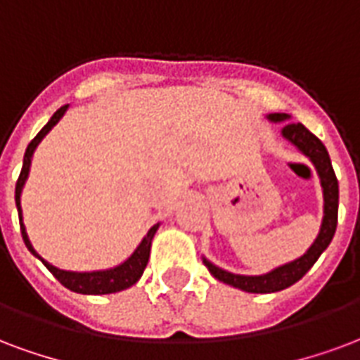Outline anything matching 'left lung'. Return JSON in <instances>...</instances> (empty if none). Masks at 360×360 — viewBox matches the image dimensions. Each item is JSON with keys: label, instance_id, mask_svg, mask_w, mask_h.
I'll use <instances>...</instances> for the list:
<instances>
[{"label": "left lung", "instance_id": "left-lung-1", "mask_svg": "<svg viewBox=\"0 0 360 360\" xmlns=\"http://www.w3.org/2000/svg\"><path fill=\"white\" fill-rule=\"evenodd\" d=\"M288 116L286 114H269V120L273 122H282ZM282 137L288 139L292 145H295L307 156L313 164H315L319 177H321L322 193H324V217H322L321 233L313 242V246L309 248L307 254H303L300 259L292 263H286L282 267L271 271L267 275L259 276H244V275H233L229 271L215 267L214 263L204 259V265L207 271L217 278V281L225 282L229 286L244 290V292H252V294H271V292H281V290L288 288L292 284L300 281L309 269L315 265V262L321 257V254L328 248L332 242V236L336 233L338 225V198H340V188H338V179L332 162H330L328 150L322 145L321 139L315 137L309 131L303 124H286L282 127Z\"/></svg>", "mask_w": 360, "mask_h": 360}]
</instances>
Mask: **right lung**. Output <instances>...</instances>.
<instances>
[{
  "instance_id": "obj_1",
  "label": "right lung",
  "mask_w": 360,
  "mask_h": 360,
  "mask_svg": "<svg viewBox=\"0 0 360 360\" xmlns=\"http://www.w3.org/2000/svg\"><path fill=\"white\" fill-rule=\"evenodd\" d=\"M66 108L68 105L60 106L57 112L53 114L51 120L47 122L44 126V129L30 141V145L26 148V153H24V162H22V169H20V175H18L17 181V187H15V202H17V210H18V219H20V233H22L24 244L26 248L30 250L32 254L39 257L36 254V250L32 248L30 240H28V234H26V227H24L22 223V210H20V193H22L24 183H26V177H28V172H30V164H32V154L36 150V146L39 145V141L44 139L45 135L49 133L55 124H57L58 120L63 118V114L66 112ZM158 231V225H154L150 227V231L146 233V236L143 238L137 250L133 252L131 257L126 259V262L118 265V267L114 269H106V271H93V273H70V271H60V269L53 267L49 263L41 259L45 267L49 269L53 273V276L57 278L65 288L72 290V292H78V294H114V292H120V290H126L129 286H133L135 282L139 281L141 275H143V271H145L146 263H148V255H150V244H153L154 233Z\"/></svg>"
}]
</instances>
